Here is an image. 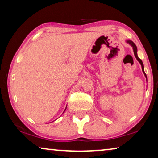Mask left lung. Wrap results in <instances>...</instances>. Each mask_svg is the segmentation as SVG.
<instances>
[{
	"instance_id": "8db88e82",
	"label": "left lung",
	"mask_w": 158,
	"mask_h": 158,
	"mask_svg": "<svg viewBox=\"0 0 158 158\" xmlns=\"http://www.w3.org/2000/svg\"><path fill=\"white\" fill-rule=\"evenodd\" d=\"M126 42H127V43H128L129 44H130L131 46L132 47V48H133V51H134V54H135V57L137 58V60H138V62H139V63H140V64H141V66H142V72H143L144 75V76H145V77L147 78V75H146L145 73H144V64H143V62H142V60H140L139 58L138 57V56H137V46H136L135 43H134V42H132V41H131V40H127V41H126ZM147 81H148V79H147Z\"/></svg>"
}]
</instances>
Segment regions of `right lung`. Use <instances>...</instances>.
Wrapping results in <instances>:
<instances>
[{"label":"right lung","instance_id":"1","mask_svg":"<svg viewBox=\"0 0 158 158\" xmlns=\"http://www.w3.org/2000/svg\"><path fill=\"white\" fill-rule=\"evenodd\" d=\"M67 108V107H66ZM66 108H65V109H64V111H65V110H66Z\"/></svg>","mask_w":158,"mask_h":158}]
</instances>
